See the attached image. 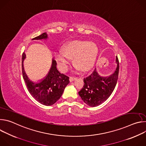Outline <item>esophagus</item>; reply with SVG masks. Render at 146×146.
<instances>
[{
    "instance_id": "34e87169",
    "label": "esophagus",
    "mask_w": 146,
    "mask_h": 146,
    "mask_svg": "<svg viewBox=\"0 0 146 146\" xmlns=\"http://www.w3.org/2000/svg\"><path fill=\"white\" fill-rule=\"evenodd\" d=\"M76 79H77L76 77H69V80H70V82H72V81H73L74 80H75Z\"/></svg>"
}]
</instances>
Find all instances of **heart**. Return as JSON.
I'll list each match as a JSON object with an SVG mask.
<instances>
[{
  "mask_svg": "<svg viewBox=\"0 0 146 146\" xmlns=\"http://www.w3.org/2000/svg\"><path fill=\"white\" fill-rule=\"evenodd\" d=\"M97 45L92 41L74 40L65 45L63 50L55 52V58L59 68L65 71L70 64L72 58L76 70L86 72L94 66L98 55Z\"/></svg>",
  "mask_w": 146,
  "mask_h": 146,
  "instance_id": "heart-1",
  "label": "heart"
}]
</instances>
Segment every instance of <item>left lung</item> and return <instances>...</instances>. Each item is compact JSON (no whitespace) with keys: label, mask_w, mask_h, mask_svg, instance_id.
Here are the masks:
<instances>
[{"label":"left lung","mask_w":146,"mask_h":146,"mask_svg":"<svg viewBox=\"0 0 146 146\" xmlns=\"http://www.w3.org/2000/svg\"><path fill=\"white\" fill-rule=\"evenodd\" d=\"M117 67L109 77L99 75L96 68L88 77L84 78L85 84L78 94L87 105L95 107L106 101L113 92L118 80L119 60L116 56Z\"/></svg>","instance_id":"obj_1"}]
</instances>
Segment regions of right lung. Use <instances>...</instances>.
Masks as SVG:
<instances>
[{"label":"right lung","instance_id":"obj_1","mask_svg":"<svg viewBox=\"0 0 146 146\" xmlns=\"http://www.w3.org/2000/svg\"><path fill=\"white\" fill-rule=\"evenodd\" d=\"M47 38L46 33H43L32 40ZM26 58L25 52L22 56V71L27 88L32 97L45 106H51L57 102L62 96L66 86L70 82L69 77L61 74L56 69V62L52 59V65L47 76L39 82H34L28 77L23 62Z\"/></svg>","mask_w":146,"mask_h":146}]
</instances>
